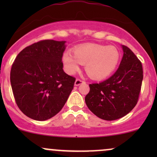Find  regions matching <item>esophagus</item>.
<instances>
[{"label":"esophagus","instance_id":"1","mask_svg":"<svg viewBox=\"0 0 157 157\" xmlns=\"http://www.w3.org/2000/svg\"><path fill=\"white\" fill-rule=\"evenodd\" d=\"M82 82H84L83 80H80V79L77 78V79H76V80H75V86H79V85H80L81 83H82Z\"/></svg>","mask_w":157,"mask_h":157}]
</instances>
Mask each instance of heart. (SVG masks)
<instances>
[{
	"mask_svg": "<svg viewBox=\"0 0 157 157\" xmlns=\"http://www.w3.org/2000/svg\"><path fill=\"white\" fill-rule=\"evenodd\" d=\"M71 54L63 55L66 71L69 74L79 69L78 63L85 65V71L93 80H102L116 69L120 59V52L113 46L89 44L75 48Z\"/></svg>",
	"mask_w": 157,
	"mask_h": 157,
	"instance_id": "heart-1",
	"label": "heart"
}]
</instances>
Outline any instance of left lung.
I'll return each instance as SVG.
<instances>
[{
	"label": "left lung",
	"mask_w": 157,
	"mask_h": 157,
	"mask_svg": "<svg viewBox=\"0 0 157 157\" xmlns=\"http://www.w3.org/2000/svg\"><path fill=\"white\" fill-rule=\"evenodd\" d=\"M123 57L111 77L99 83L89 84L85 101L90 111L105 120H115L136 106L143 79L142 63L128 47L122 46Z\"/></svg>",
	"instance_id": "8db88e82"
}]
</instances>
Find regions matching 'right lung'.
<instances>
[{
  "label": "right lung",
  "mask_w": 157,
  "mask_h": 157,
  "mask_svg": "<svg viewBox=\"0 0 157 157\" xmlns=\"http://www.w3.org/2000/svg\"><path fill=\"white\" fill-rule=\"evenodd\" d=\"M66 41L44 40L27 46L16 57L10 71L12 92L18 108L38 121L52 118L63 109L75 77L64 72Z\"/></svg>",
  "instance_id": "right-lung-1"
}]
</instances>
